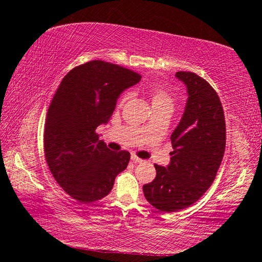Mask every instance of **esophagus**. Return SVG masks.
Returning a JSON list of instances; mask_svg holds the SVG:
<instances>
[{"label":"esophagus","instance_id":"1","mask_svg":"<svg viewBox=\"0 0 262 262\" xmlns=\"http://www.w3.org/2000/svg\"><path fill=\"white\" fill-rule=\"evenodd\" d=\"M130 159H132V161H133V162H134V163H142V162H143V159H141V158H139V157H137V156H136V155H132V157H130Z\"/></svg>","mask_w":262,"mask_h":262}]
</instances>
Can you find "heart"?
Segmentation results:
<instances>
[{
  "label": "heart",
  "instance_id": "heart-1",
  "mask_svg": "<svg viewBox=\"0 0 262 262\" xmlns=\"http://www.w3.org/2000/svg\"><path fill=\"white\" fill-rule=\"evenodd\" d=\"M148 96L150 100H151V105L154 110H162V108H171L173 107L174 99L173 96L171 95L170 91H167L165 88L161 85H157V84H154V85L148 88ZM129 94L123 95L121 101L128 99Z\"/></svg>",
  "mask_w": 262,
  "mask_h": 262
}]
</instances>
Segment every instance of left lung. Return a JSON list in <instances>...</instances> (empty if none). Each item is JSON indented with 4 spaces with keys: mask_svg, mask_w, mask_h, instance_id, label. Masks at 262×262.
Masks as SVG:
<instances>
[{
    "mask_svg": "<svg viewBox=\"0 0 262 262\" xmlns=\"http://www.w3.org/2000/svg\"><path fill=\"white\" fill-rule=\"evenodd\" d=\"M188 99L171 135L173 151L166 167L155 164L156 178L143 186L147 201L174 212L196 202L214 181L225 150V118L220 97L206 79L190 72L176 74Z\"/></svg>",
    "mask_w": 262,
    "mask_h": 262,
    "instance_id": "left-lung-1",
    "label": "left lung"
}]
</instances>
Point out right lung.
I'll use <instances>...</instances> for the list:
<instances>
[{
    "instance_id": "1",
    "label": "right lung",
    "mask_w": 262,
    "mask_h": 262,
    "mask_svg": "<svg viewBox=\"0 0 262 262\" xmlns=\"http://www.w3.org/2000/svg\"><path fill=\"white\" fill-rule=\"evenodd\" d=\"M141 75L121 66L94 60L66 75L48 107L43 151L53 177L82 203L98 201L127 167L130 154L112 151L96 133L106 123L123 90Z\"/></svg>"
}]
</instances>
